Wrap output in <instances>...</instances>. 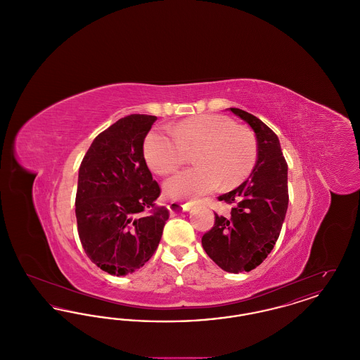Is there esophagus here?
I'll return each mask as SVG.
<instances>
[{
    "instance_id": "obj_1",
    "label": "esophagus",
    "mask_w": 360,
    "mask_h": 360,
    "mask_svg": "<svg viewBox=\"0 0 360 360\" xmlns=\"http://www.w3.org/2000/svg\"><path fill=\"white\" fill-rule=\"evenodd\" d=\"M190 207H191L190 204H182V202L172 201L169 205V210H170V213L175 214V213H179V212H188V210H190Z\"/></svg>"
}]
</instances>
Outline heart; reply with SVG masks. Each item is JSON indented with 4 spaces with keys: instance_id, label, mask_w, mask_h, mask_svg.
Segmentation results:
<instances>
[{
    "instance_id": "heart-1",
    "label": "heart",
    "mask_w": 360,
    "mask_h": 360,
    "mask_svg": "<svg viewBox=\"0 0 360 360\" xmlns=\"http://www.w3.org/2000/svg\"><path fill=\"white\" fill-rule=\"evenodd\" d=\"M195 151L198 165L178 172L165 184L172 200H197L223 186L244 179L257 162V139L223 115H201L179 122L172 131L154 129L144 140V158L158 175H167L181 167Z\"/></svg>"
}]
</instances>
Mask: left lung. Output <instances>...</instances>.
<instances>
[{"label":"left lung","mask_w":360,"mask_h":360,"mask_svg":"<svg viewBox=\"0 0 360 360\" xmlns=\"http://www.w3.org/2000/svg\"><path fill=\"white\" fill-rule=\"evenodd\" d=\"M229 109L254 129L257 163L239 188L217 197L233 205L231 214L214 213V225L201 241L207 257L219 267L238 274L257 269L274 248L289 205V190L288 163L278 136L254 115Z\"/></svg>","instance_id":"left-lung-1"}]
</instances>
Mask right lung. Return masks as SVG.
<instances>
[{
    "label": "right lung",
    "instance_id": "obj_1",
    "mask_svg": "<svg viewBox=\"0 0 360 360\" xmlns=\"http://www.w3.org/2000/svg\"><path fill=\"white\" fill-rule=\"evenodd\" d=\"M155 116L122 117L96 137L78 174L75 216L89 259L110 275L136 271L154 255L169 209L156 205L160 188L143 144Z\"/></svg>",
    "mask_w": 360,
    "mask_h": 360
}]
</instances>
